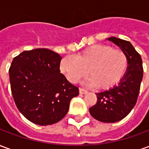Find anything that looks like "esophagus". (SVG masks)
<instances>
[{"label":"esophagus","instance_id":"1","mask_svg":"<svg viewBox=\"0 0 149 149\" xmlns=\"http://www.w3.org/2000/svg\"><path fill=\"white\" fill-rule=\"evenodd\" d=\"M79 93H80V94H85L87 93V91L85 90V89H84V88H79Z\"/></svg>","mask_w":149,"mask_h":149}]
</instances>
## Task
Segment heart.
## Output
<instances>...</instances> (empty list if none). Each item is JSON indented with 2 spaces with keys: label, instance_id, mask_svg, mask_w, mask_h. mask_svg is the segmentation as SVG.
<instances>
[{
  "label": "heart",
  "instance_id": "b5f03b06",
  "mask_svg": "<svg viewBox=\"0 0 149 149\" xmlns=\"http://www.w3.org/2000/svg\"><path fill=\"white\" fill-rule=\"evenodd\" d=\"M61 71L72 83H76L87 73L88 83L100 90L115 87L122 81L128 69V57L120 49L105 45H94L79 52L75 57L62 59Z\"/></svg>",
  "mask_w": 149,
  "mask_h": 149
}]
</instances>
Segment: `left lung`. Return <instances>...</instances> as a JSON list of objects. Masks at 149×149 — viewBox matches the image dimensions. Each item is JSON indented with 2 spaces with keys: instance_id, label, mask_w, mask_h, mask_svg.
Masks as SVG:
<instances>
[{
  "instance_id": "left-lung-1",
  "label": "left lung",
  "mask_w": 149,
  "mask_h": 149,
  "mask_svg": "<svg viewBox=\"0 0 149 149\" xmlns=\"http://www.w3.org/2000/svg\"><path fill=\"white\" fill-rule=\"evenodd\" d=\"M108 40L120 47L126 54L128 69L116 86L96 93L97 104L91 107L89 112L99 121L114 123L125 118L136 103L143 78V66L141 55L129 41L115 37Z\"/></svg>"
}]
</instances>
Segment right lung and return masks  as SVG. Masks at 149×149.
Returning a JSON list of instances; mask_svg holds the SVG:
<instances>
[{
    "instance_id": "right-lung-1",
    "label": "right lung",
    "mask_w": 149,
    "mask_h": 149,
    "mask_svg": "<svg viewBox=\"0 0 149 149\" xmlns=\"http://www.w3.org/2000/svg\"><path fill=\"white\" fill-rule=\"evenodd\" d=\"M62 57L48 49L24 51L9 68L15 104L29 121L49 125L64 118L79 89L60 71Z\"/></svg>"
}]
</instances>
